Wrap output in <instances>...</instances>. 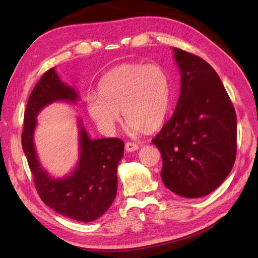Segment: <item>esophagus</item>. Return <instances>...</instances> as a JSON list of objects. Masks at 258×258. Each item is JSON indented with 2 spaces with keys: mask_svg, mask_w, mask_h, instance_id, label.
Wrapping results in <instances>:
<instances>
[{
  "mask_svg": "<svg viewBox=\"0 0 258 258\" xmlns=\"http://www.w3.org/2000/svg\"><path fill=\"white\" fill-rule=\"evenodd\" d=\"M125 150L126 152H134L136 150H139V145L136 143H132V142H127L125 144Z\"/></svg>",
  "mask_w": 258,
  "mask_h": 258,
  "instance_id": "obj_1",
  "label": "esophagus"
}]
</instances>
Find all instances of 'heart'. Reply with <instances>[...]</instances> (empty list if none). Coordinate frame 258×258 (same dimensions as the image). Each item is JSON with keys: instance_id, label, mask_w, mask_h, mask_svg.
Here are the masks:
<instances>
[{"instance_id": "1", "label": "heart", "mask_w": 258, "mask_h": 258, "mask_svg": "<svg viewBox=\"0 0 258 258\" xmlns=\"http://www.w3.org/2000/svg\"><path fill=\"white\" fill-rule=\"evenodd\" d=\"M98 92L87 96V111L106 132L119 122L120 109L134 133L155 130L165 119L171 103V82L158 64L118 65L103 76Z\"/></svg>"}]
</instances>
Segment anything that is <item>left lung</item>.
I'll list each match as a JSON object with an SVG mask.
<instances>
[{"instance_id":"obj_1","label":"left lung","mask_w":258,"mask_h":258,"mask_svg":"<svg viewBox=\"0 0 258 258\" xmlns=\"http://www.w3.org/2000/svg\"><path fill=\"white\" fill-rule=\"evenodd\" d=\"M180 70L176 108L152 143L161 152L164 185L197 199L216 189L236 158V113L220 76L200 56L174 47Z\"/></svg>"}]
</instances>
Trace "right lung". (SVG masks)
I'll return each instance as SVG.
<instances>
[{"instance_id":"add662e5","label":"right lung","mask_w":258,"mask_h":258,"mask_svg":"<svg viewBox=\"0 0 258 258\" xmlns=\"http://www.w3.org/2000/svg\"><path fill=\"white\" fill-rule=\"evenodd\" d=\"M73 87L63 83L54 69L42 75L32 91L24 112L22 147L41 200L56 213L89 223L105 213L117 193V165L124 154L119 139L92 140L80 123V160L70 176L53 178L37 160L33 135L36 116L43 107L56 101L75 103Z\"/></svg>"}]
</instances>
